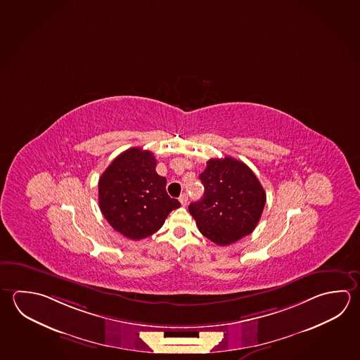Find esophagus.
<instances>
[{"label":"esophagus","instance_id":"1","mask_svg":"<svg viewBox=\"0 0 360 360\" xmlns=\"http://www.w3.org/2000/svg\"><path fill=\"white\" fill-rule=\"evenodd\" d=\"M179 200H180V203H181V205H183V207H185V205L188 204V194H185V193H184V194H181V195H180V198H179Z\"/></svg>","mask_w":360,"mask_h":360}]
</instances>
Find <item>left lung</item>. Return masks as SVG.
<instances>
[{"mask_svg":"<svg viewBox=\"0 0 360 360\" xmlns=\"http://www.w3.org/2000/svg\"><path fill=\"white\" fill-rule=\"evenodd\" d=\"M204 195L189 205L202 235L219 246L250 235L262 218L266 194L248 165L232 157L210 158L199 175Z\"/></svg>","mask_w":360,"mask_h":360,"instance_id":"8db88e82","label":"left lung"}]
</instances>
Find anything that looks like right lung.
<instances>
[{
	"mask_svg": "<svg viewBox=\"0 0 360 360\" xmlns=\"http://www.w3.org/2000/svg\"><path fill=\"white\" fill-rule=\"evenodd\" d=\"M153 153L129 148L120 153L98 180V205L119 233L142 240L162 227L180 203L166 193V177L156 172Z\"/></svg>",
	"mask_w": 360,
	"mask_h": 360,
	"instance_id": "1",
	"label": "right lung"
}]
</instances>
